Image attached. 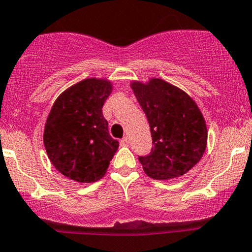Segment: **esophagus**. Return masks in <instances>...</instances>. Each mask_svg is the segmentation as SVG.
Masks as SVG:
<instances>
[{"mask_svg":"<svg viewBox=\"0 0 252 252\" xmlns=\"http://www.w3.org/2000/svg\"><path fill=\"white\" fill-rule=\"evenodd\" d=\"M129 144V139H128V137H125V138H123V139L120 140V145L121 146H127Z\"/></svg>","mask_w":252,"mask_h":252,"instance_id":"1","label":"esophagus"}]
</instances>
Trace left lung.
<instances>
[{
	"label": "left lung",
	"mask_w": 252,
	"mask_h": 252,
	"mask_svg": "<svg viewBox=\"0 0 252 252\" xmlns=\"http://www.w3.org/2000/svg\"><path fill=\"white\" fill-rule=\"evenodd\" d=\"M131 88L148 118L152 137L150 155L139 157L154 180H171L190 170L207 146V126L197 104L179 87L162 80L132 81Z\"/></svg>",
	"instance_id": "1"
}]
</instances>
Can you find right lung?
<instances>
[{"mask_svg": "<svg viewBox=\"0 0 252 252\" xmlns=\"http://www.w3.org/2000/svg\"><path fill=\"white\" fill-rule=\"evenodd\" d=\"M112 90L107 78H86L64 90L53 103L42 139L50 162L67 179L92 183L106 175L119 148L102 114Z\"/></svg>", "mask_w": 252, "mask_h": 252, "instance_id": "1", "label": "right lung"}]
</instances>
